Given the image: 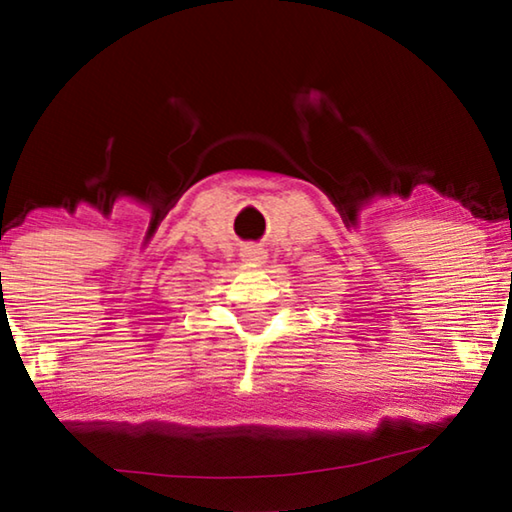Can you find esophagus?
<instances>
[{
	"label": "esophagus",
	"instance_id": "34e87169",
	"mask_svg": "<svg viewBox=\"0 0 512 512\" xmlns=\"http://www.w3.org/2000/svg\"><path fill=\"white\" fill-rule=\"evenodd\" d=\"M246 259V262H255V264H262L266 259V250L262 246H248L244 248V255H241Z\"/></svg>",
	"mask_w": 512,
	"mask_h": 512
}]
</instances>
